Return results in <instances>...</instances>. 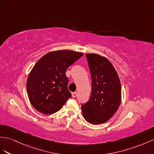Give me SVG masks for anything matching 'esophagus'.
<instances>
[{
    "label": "esophagus",
    "instance_id": "obj_1",
    "mask_svg": "<svg viewBox=\"0 0 154 154\" xmlns=\"http://www.w3.org/2000/svg\"><path fill=\"white\" fill-rule=\"evenodd\" d=\"M72 97H75L76 96H77V92H72Z\"/></svg>",
    "mask_w": 154,
    "mask_h": 154
}]
</instances>
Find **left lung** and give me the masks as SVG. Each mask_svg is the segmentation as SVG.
<instances>
[{
  "label": "left lung",
  "mask_w": 154,
  "mask_h": 154,
  "mask_svg": "<svg viewBox=\"0 0 154 154\" xmlns=\"http://www.w3.org/2000/svg\"><path fill=\"white\" fill-rule=\"evenodd\" d=\"M92 89L90 99L81 105L82 115L89 123H105L117 111L121 102V84L112 64L105 57L86 54Z\"/></svg>",
  "instance_id": "1"
}]
</instances>
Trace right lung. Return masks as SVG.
<instances>
[{
	"label": "right lung",
	"instance_id": "obj_1",
	"mask_svg": "<svg viewBox=\"0 0 154 154\" xmlns=\"http://www.w3.org/2000/svg\"><path fill=\"white\" fill-rule=\"evenodd\" d=\"M82 55L73 51H56L45 54L36 63L27 79L26 90L31 104L38 111L53 114L72 97L66 72Z\"/></svg>",
	"mask_w": 154,
	"mask_h": 154
}]
</instances>
